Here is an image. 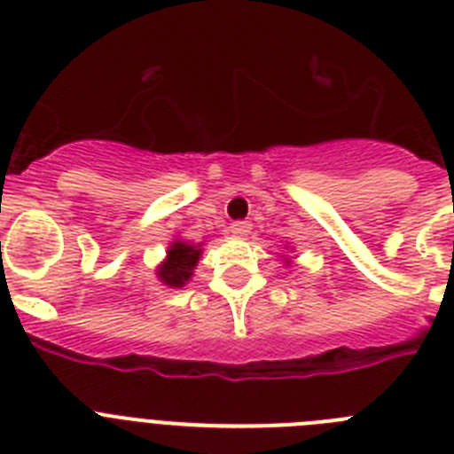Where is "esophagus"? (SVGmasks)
<instances>
[{
  "mask_svg": "<svg viewBox=\"0 0 454 454\" xmlns=\"http://www.w3.org/2000/svg\"><path fill=\"white\" fill-rule=\"evenodd\" d=\"M250 230H252V224L247 223V220H236V223L231 224V234L240 236V239L250 234Z\"/></svg>",
  "mask_w": 454,
  "mask_h": 454,
  "instance_id": "esophagus-1",
  "label": "esophagus"
}]
</instances>
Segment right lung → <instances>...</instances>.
<instances>
[{
	"instance_id": "1",
	"label": "right lung",
	"mask_w": 454,
	"mask_h": 454,
	"mask_svg": "<svg viewBox=\"0 0 454 454\" xmlns=\"http://www.w3.org/2000/svg\"><path fill=\"white\" fill-rule=\"evenodd\" d=\"M200 254H202V247L200 246H188L186 240H175L170 250H168L166 262L159 266L156 275L168 286L182 288L191 279L192 268L198 266Z\"/></svg>"
}]
</instances>
